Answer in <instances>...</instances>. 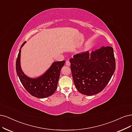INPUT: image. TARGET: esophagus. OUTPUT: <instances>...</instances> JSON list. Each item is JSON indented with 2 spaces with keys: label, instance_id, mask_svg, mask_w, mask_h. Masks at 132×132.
<instances>
[{
  "label": "esophagus",
  "instance_id": "obj_1",
  "mask_svg": "<svg viewBox=\"0 0 132 132\" xmlns=\"http://www.w3.org/2000/svg\"><path fill=\"white\" fill-rule=\"evenodd\" d=\"M70 62L69 61V60H67L66 61V66H70Z\"/></svg>",
  "mask_w": 132,
  "mask_h": 132
}]
</instances>
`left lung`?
Here are the masks:
<instances>
[{"instance_id": "left-lung-1", "label": "left lung", "mask_w": 132, "mask_h": 132, "mask_svg": "<svg viewBox=\"0 0 132 132\" xmlns=\"http://www.w3.org/2000/svg\"><path fill=\"white\" fill-rule=\"evenodd\" d=\"M73 79L80 93L92 96L108 84L115 70L113 48L102 47L89 53L82 52L70 60Z\"/></svg>"}]
</instances>
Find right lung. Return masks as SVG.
Returning a JSON list of instances; mask_svg holds the SVG:
<instances>
[{"instance_id":"1","label":"right lung","mask_w":132,"mask_h":132,"mask_svg":"<svg viewBox=\"0 0 132 132\" xmlns=\"http://www.w3.org/2000/svg\"><path fill=\"white\" fill-rule=\"evenodd\" d=\"M26 43L22 44L19 51L16 63L17 74L24 88L31 95L39 98H46L56 91L61 69L65 61L53 62L43 75L36 78L29 77L23 72L21 66V49Z\"/></svg>"}]
</instances>
